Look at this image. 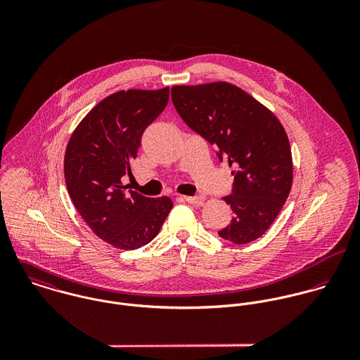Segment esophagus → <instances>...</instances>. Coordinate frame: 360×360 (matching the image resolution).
I'll return each mask as SVG.
<instances>
[{"instance_id": "esophagus-1", "label": "esophagus", "mask_w": 360, "mask_h": 360, "mask_svg": "<svg viewBox=\"0 0 360 360\" xmlns=\"http://www.w3.org/2000/svg\"><path fill=\"white\" fill-rule=\"evenodd\" d=\"M183 200L188 204L200 206L204 202V197L202 195H193V197H183Z\"/></svg>"}]
</instances>
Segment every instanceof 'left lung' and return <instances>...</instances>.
Listing matches in <instances>:
<instances>
[{
  "label": "left lung",
  "instance_id": "obj_1",
  "mask_svg": "<svg viewBox=\"0 0 360 360\" xmlns=\"http://www.w3.org/2000/svg\"><path fill=\"white\" fill-rule=\"evenodd\" d=\"M172 101L184 123L227 158L234 181L223 200L233 220L219 231L230 243L255 241L274 221L292 186V156L278 119L244 90L226 82L173 86Z\"/></svg>",
  "mask_w": 360,
  "mask_h": 360
}]
</instances>
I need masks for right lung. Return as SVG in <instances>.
<instances>
[{"label":"right lung","mask_w":360,"mask_h":360,"mask_svg":"<svg viewBox=\"0 0 360 360\" xmlns=\"http://www.w3.org/2000/svg\"><path fill=\"white\" fill-rule=\"evenodd\" d=\"M169 103V87L117 91L97 103L73 131L65 154L68 193L80 216L119 250L153 241L173 207L167 197L148 198L122 184L131 174L146 129Z\"/></svg>","instance_id":"right-lung-1"}]
</instances>
